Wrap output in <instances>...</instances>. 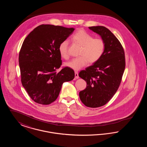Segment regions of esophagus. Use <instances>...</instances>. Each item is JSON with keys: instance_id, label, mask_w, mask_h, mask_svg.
<instances>
[{"instance_id": "34e87169", "label": "esophagus", "mask_w": 147, "mask_h": 147, "mask_svg": "<svg viewBox=\"0 0 147 147\" xmlns=\"http://www.w3.org/2000/svg\"><path fill=\"white\" fill-rule=\"evenodd\" d=\"M79 78V76H78V73L76 71L75 72V79H78Z\"/></svg>"}]
</instances>
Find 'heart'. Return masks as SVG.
I'll use <instances>...</instances> for the list:
<instances>
[{"instance_id":"b5f03b06","label":"heart","mask_w":147,"mask_h":147,"mask_svg":"<svg viewBox=\"0 0 147 147\" xmlns=\"http://www.w3.org/2000/svg\"><path fill=\"white\" fill-rule=\"evenodd\" d=\"M74 42L81 47L79 58L73 59L65 65L73 70H79L88 65L96 63L102 57L105 50L104 41L100 38H93L91 35L83 30H79L72 37ZM69 42L64 40L58 46L60 56L65 59L69 58Z\"/></svg>"}]
</instances>
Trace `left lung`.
<instances>
[{
	"mask_svg": "<svg viewBox=\"0 0 147 147\" xmlns=\"http://www.w3.org/2000/svg\"><path fill=\"white\" fill-rule=\"evenodd\" d=\"M89 28L104 41L105 50L98 62L79 72V77L86 82V88L79 92V97L86 106L95 108L105 105L115 95L126 63L121 43L108 28L102 26Z\"/></svg>",
	"mask_w": 147,
	"mask_h": 147,
	"instance_id": "left-lung-1",
	"label": "left lung"
}]
</instances>
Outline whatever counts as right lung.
I'll return each instance as SVG.
<instances>
[{
  "label": "right lung",
  "instance_id": "right-lung-1",
  "mask_svg": "<svg viewBox=\"0 0 147 147\" xmlns=\"http://www.w3.org/2000/svg\"><path fill=\"white\" fill-rule=\"evenodd\" d=\"M53 25H41L26 37L19 56L22 85L35 102L49 105L58 98L63 83L74 78V70L62 64L58 46L74 31Z\"/></svg>",
  "mask_w": 147,
  "mask_h": 147
}]
</instances>
